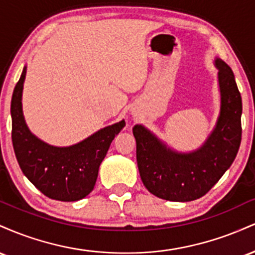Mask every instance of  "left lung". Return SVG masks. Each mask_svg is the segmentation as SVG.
<instances>
[{"label":"left lung","mask_w":255,"mask_h":255,"mask_svg":"<svg viewBox=\"0 0 255 255\" xmlns=\"http://www.w3.org/2000/svg\"><path fill=\"white\" fill-rule=\"evenodd\" d=\"M221 110L204 144L192 152H178L142 125L133 127L136 162L147 191L169 201L201 198L233 164L241 144L242 99L231 68L216 57Z\"/></svg>","instance_id":"1"}]
</instances>
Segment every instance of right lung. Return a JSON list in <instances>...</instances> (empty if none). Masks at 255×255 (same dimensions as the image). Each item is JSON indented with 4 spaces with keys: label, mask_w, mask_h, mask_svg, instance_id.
Instances as JSON below:
<instances>
[{
    "label": "right lung",
    "mask_w": 255,
    "mask_h": 255,
    "mask_svg": "<svg viewBox=\"0 0 255 255\" xmlns=\"http://www.w3.org/2000/svg\"><path fill=\"white\" fill-rule=\"evenodd\" d=\"M24 67L10 103L11 141L20 169L48 198L77 201L89 195L97 181L99 165L125 120L108 126L78 144L58 147L46 144L28 129L22 113Z\"/></svg>",
    "instance_id": "obj_1"
}]
</instances>
